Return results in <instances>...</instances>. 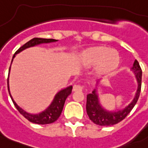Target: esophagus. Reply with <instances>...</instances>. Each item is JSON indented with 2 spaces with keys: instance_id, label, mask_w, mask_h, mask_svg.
Masks as SVG:
<instances>
[{
  "instance_id": "obj_1",
  "label": "esophagus",
  "mask_w": 148,
  "mask_h": 148,
  "mask_svg": "<svg viewBox=\"0 0 148 148\" xmlns=\"http://www.w3.org/2000/svg\"><path fill=\"white\" fill-rule=\"evenodd\" d=\"M84 89V85L83 84H74L73 87L74 91H81Z\"/></svg>"
}]
</instances>
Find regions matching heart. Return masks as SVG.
Listing matches in <instances>:
<instances>
[{"instance_id": "obj_1", "label": "heart", "mask_w": 148, "mask_h": 148, "mask_svg": "<svg viewBox=\"0 0 148 148\" xmlns=\"http://www.w3.org/2000/svg\"><path fill=\"white\" fill-rule=\"evenodd\" d=\"M83 59L89 65H97L98 70L102 73H108L118 66L120 55L114 50L108 47H96L86 51Z\"/></svg>"}]
</instances>
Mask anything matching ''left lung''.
<instances>
[{"instance_id": "left-lung-1", "label": "left lung", "mask_w": 148, "mask_h": 148, "mask_svg": "<svg viewBox=\"0 0 148 148\" xmlns=\"http://www.w3.org/2000/svg\"><path fill=\"white\" fill-rule=\"evenodd\" d=\"M132 70L135 73L136 77L138 80V88L133 101L127 108H124V110H118L116 112L106 111L100 105L95 90L93 91L92 94L87 95L86 110L90 120L92 121L95 124L101 126H110L116 124L121 121L122 120H124L133 109L140 96V90H141V79H142V70L137 60H135L134 63Z\"/></svg>"}]
</instances>
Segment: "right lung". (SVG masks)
I'll use <instances>...</instances> for the list:
<instances>
[{"instance_id":"add662e5","label":"right lung","mask_w":148,"mask_h":148,"mask_svg":"<svg viewBox=\"0 0 148 148\" xmlns=\"http://www.w3.org/2000/svg\"><path fill=\"white\" fill-rule=\"evenodd\" d=\"M56 40H54V39H45V38H33V39H31V40H29L28 42H27L26 44H24L23 46H21L19 49L15 52V53L14 54V56H13L12 61L14 58L15 57V54H16V53H19V52H21V51H23V50L26 49L27 47H33V46H35V45H39V44H42V43L54 42ZM12 61H11V62H12ZM9 71H10V69H9ZM8 91H9L8 78ZM71 91L72 86H70L68 88H65V89H64V90H60V92H58V94L56 95L55 97L53 99V102L51 103V104L50 105L49 108H47V110H45V111H43L42 113L39 114H27V113H26L23 110H21V109L16 104V103H15L14 101V100H13L11 96H10V92H9V95H10V98L12 100L13 103L14 104L15 108H17V110L19 111L20 114L23 115L27 120H28L29 121L32 122V123H34V124H48L56 121L59 118L60 114L62 112L65 101H66L67 97L71 94Z\"/></svg>"}]
</instances>
